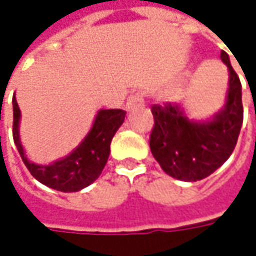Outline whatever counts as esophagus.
Segmentation results:
<instances>
[{
  "label": "esophagus",
  "mask_w": 256,
  "mask_h": 256,
  "mask_svg": "<svg viewBox=\"0 0 256 256\" xmlns=\"http://www.w3.org/2000/svg\"><path fill=\"white\" fill-rule=\"evenodd\" d=\"M143 104H144V96H143V93L138 92L128 98L126 108H128V110H134L137 108H142Z\"/></svg>",
  "instance_id": "34e87169"
}]
</instances>
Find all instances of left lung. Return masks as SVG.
Instances as JSON below:
<instances>
[{
  "instance_id": "obj_1",
  "label": "left lung",
  "mask_w": 256,
  "mask_h": 256,
  "mask_svg": "<svg viewBox=\"0 0 256 256\" xmlns=\"http://www.w3.org/2000/svg\"><path fill=\"white\" fill-rule=\"evenodd\" d=\"M230 70V89L224 110L207 123L190 122L177 104H153L154 126L150 150L164 172L182 181H198L216 172L232 154L244 120L241 82L221 50Z\"/></svg>"
}]
</instances>
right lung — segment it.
<instances>
[{
    "instance_id": "obj_1",
    "label": "right lung",
    "mask_w": 256,
    "mask_h": 256,
    "mask_svg": "<svg viewBox=\"0 0 256 256\" xmlns=\"http://www.w3.org/2000/svg\"><path fill=\"white\" fill-rule=\"evenodd\" d=\"M12 137L24 164L40 182L64 192L84 188L100 176L110 154L112 138L126 116V112L122 109L100 110L96 116L92 130L72 154L49 166H38L28 162L20 143V108L15 96L12 98Z\"/></svg>"
}]
</instances>
